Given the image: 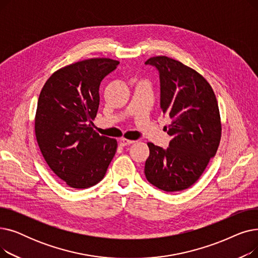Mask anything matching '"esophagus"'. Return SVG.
Here are the masks:
<instances>
[{
	"instance_id": "1",
	"label": "esophagus",
	"mask_w": 258,
	"mask_h": 258,
	"mask_svg": "<svg viewBox=\"0 0 258 258\" xmlns=\"http://www.w3.org/2000/svg\"><path fill=\"white\" fill-rule=\"evenodd\" d=\"M134 142H135L134 140H130V139H126V138H121V139L119 140L120 146H126V145H128V144L134 143Z\"/></svg>"
}]
</instances>
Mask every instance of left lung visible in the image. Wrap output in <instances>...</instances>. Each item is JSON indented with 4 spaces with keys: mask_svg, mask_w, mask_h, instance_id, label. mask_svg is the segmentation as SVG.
<instances>
[{
    "mask_svg": "<svg viewBox=\"0 0 258 258\" xmlns=\"http://www.w3.org/2000/svg\"><path fill=\"white\" fill-rule=\"evenodd\" d=\"M160 75V110L171 123L167 150L148 142L147 181L161 190L181 191L194 185L215 156L222 137L218 100L208 81L192 68L167 56L145 61Z\"/></svg>",
    "mask_w": 258,
    "mask_h": 258,
    "instance_id": "left-lung-1",
    "label": "left lung"
}]
</instances>
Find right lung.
<instances>
[{"label":"right lung","mask_w":258,"mask_h":258,"mask_svg":"<svg viewBox=\"0 0 258 258\" xmlns=\"http://www.w3.org/2000/svg\"><path fill=\"white\" fill-rule=\"evenodd\" d=\"M118 60L89 58L60 68L40 91L34 118L38 147L48 166L72 188L100 182L117 151V140L93 131L99 86Z\"/></svg>","instance_id":"obj_1"}]
</instances>
